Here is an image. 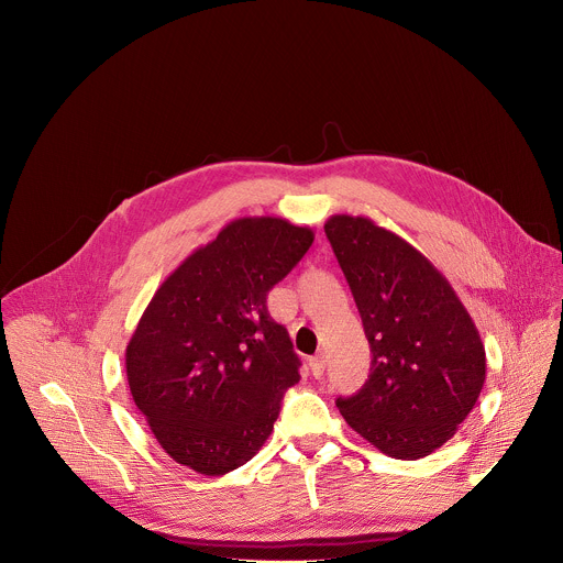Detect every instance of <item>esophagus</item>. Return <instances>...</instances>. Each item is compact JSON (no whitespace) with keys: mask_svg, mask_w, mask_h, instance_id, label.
Segmentation results:
<instances>
[{"mask_svg":"<svg viewBox=\"0 0 563 563\" xmlns=\"http://www.w3.org/2000/svg\"><path fill=\"white\" fill-rule=\"evenodd\" d=\"M309 366H311L313 377H316V379H320V377L324 375V368H327V360H324V355H316V357H311V360H309Z\"/></svg>","mask_w":563,"mask_h":563,"instance_id":"obj_1","label":"esophagus"}]
</instances>
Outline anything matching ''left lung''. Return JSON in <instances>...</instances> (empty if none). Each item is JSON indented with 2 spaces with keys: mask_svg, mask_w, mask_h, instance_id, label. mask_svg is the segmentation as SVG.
<instances>
[{
  "mask_svg": "<svg viewBox=\"0 0 563 563\" xmlns=\"http://www.w3.org/2000/svg\"><path fill=\"white\" fill-rule=\"evenodd\" d=\"M324 232L371 344L366 384L335 404L379 452L423 459L456 434L481 397V333L448 278L395 232L351 214H333Z\"/></svg>",
  "mask_w": 563,
  "mask_h": 563,
  "instance_id": "left-lung-1",
  "label": "left lung"
}]
</instances>
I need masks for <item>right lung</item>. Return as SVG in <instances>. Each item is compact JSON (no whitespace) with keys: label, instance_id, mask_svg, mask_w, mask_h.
I'll return each mask as SVG.
<instances>
[{"label":"right lung","instance_id":"right-lung-1","mask_svg":"<svg viewBox=\"0 0 563 563\" xmlns=\"http://www.w3.org/2000/svg\"><path fill=\"white\" fill-rule=\"evenodd\" d=\"M311 243V228L280 217L234 219L151 298L126 344V379L175 463L223 476L269 439L300 360L267 294Z\"/></svg>","mask_w":563,"mask_h":563}]
</instances>
